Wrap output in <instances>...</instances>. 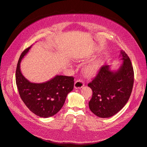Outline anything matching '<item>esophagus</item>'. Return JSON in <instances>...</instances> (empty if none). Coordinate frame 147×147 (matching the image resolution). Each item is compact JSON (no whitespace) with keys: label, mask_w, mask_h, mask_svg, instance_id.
Masks as SVG:
<instances>
[{"label":"esophagus","mask_w":147,"mask_h":147,"mask_svg":"<svg viewBox=\"0 0 147 147\" xmlns=\"http://www.w3.org/2000/svg\"><path fill=\"white\" fill-rule=\"evenodd\" d=\"M84 85V82L83 80L80 78V79H78V80L75 81L74 88H76V89H79V88L83 87Z\"/></svg>","instance_id":"esophagus-1"}]
</instances>
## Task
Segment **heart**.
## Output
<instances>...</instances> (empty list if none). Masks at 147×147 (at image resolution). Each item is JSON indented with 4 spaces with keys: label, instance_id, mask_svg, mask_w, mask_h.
Wrapping results in <instances>:
<instances>
[{
    "label": "heart",
    "instance_id": "b5f03b06",
    "mask_svg": "<svg viewBox=\"0 0 147 147\" xmlns=\"http://www.w3.org/2000/svg\"><path fill=\"white\" fill-rule=\"evenodd\" d=\"M99 68V64L98 63H94L92 65L88 66L86 69V72L88 74H91L94 73Z\"/></svg>",
    "mask_w": 147,
    "mask_h": 147
}]
</instances>
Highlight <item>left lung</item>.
<instances>
[{
  "label": "left lung",
  "mask_w": 147,
  "mask_h": 147,
  "mask_svg": "<svg viewBox=\"0 0 147 147\" xmlns=\"http://www.w3.org/2000/svg\"><path fill=\"white\" fill-rule=\"evenodd\" d=\"M121 54L123 63L120 69L113 72L109 66H102L88 84L93 91L89 107L98 117L109 118L117 114L130 97L134 83V68L125 51Z\"/></svg>",
  "instance_id": "obj_1"
}]
</instances>
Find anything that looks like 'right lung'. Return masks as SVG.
I'll return each instance as SVG.
<instances>
[{"mask_svg":"<svg viewBox=\"0 0 147 147\" xmlns=\"http://www.w3.org/2000/svg\"><path fill=\"white\" fill-rule=\"evenodd\" d=\"M30 46L22 53L16 71L19 93L26 107L40 117L47 118L56 114L64 105L67 94L73 90L74 77L56 76L44 83H32L23 76L20 70L21 59Z\"/></svg>","mask_w":147,"mask_h":147,"instance_id":"add662e5","label":"right lung"}]
</instances>
